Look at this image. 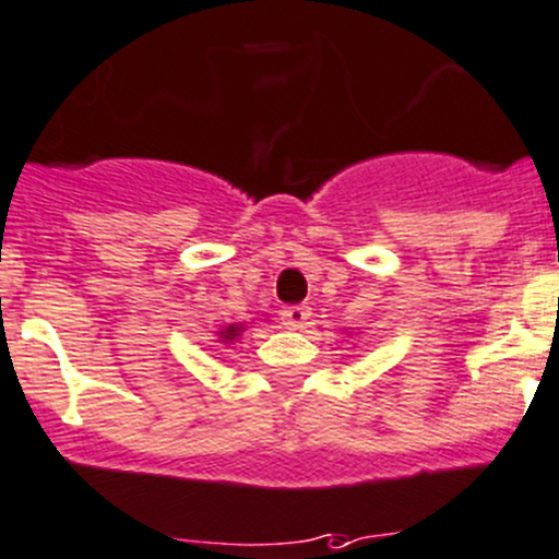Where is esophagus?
<instances>
[{
  "mask_svg": "<svg viewBox=\"0 0 559 559\" xmlns=\"http://www.w3.org/2000/svg\"><path fill=\"white\" fill-rule=\"evenodd\" d=\"M308 319H311V308L308 306H286L284 311H281V322H284L289 330L306 328Z\"/></svg>",
  "mask_w": 559,
  "mask_h": 559,
  "instance_id": "obj_1",
  "label": "esophagus"
}]
</instances>
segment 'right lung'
Wrapping results in <instances>:
<instances>
[{"mask_svg": "<svg viewBox=\"0 0 559 559\" xmlns=\"http://www.w3.org/2000/svg\"><path fill=\"white\" fill-rule=\"evenodd\" d=\"M237 333H240V328H237V324H229V328H226L221 335H224V341H235Z\"/></svg>", "mask_w": 559, "mask_h": 559, "instance_id": "right-lung-1", "label": "right lung"}]
</instances>
